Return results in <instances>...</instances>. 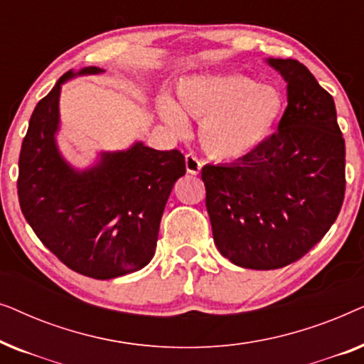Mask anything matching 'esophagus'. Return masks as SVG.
<instances>
[{
    "instance_id": "34e87169",
    "label": "esophagus",
    "mask_w": 364,
    "mask_h": 364,
    "mask_svg": "<svg viewBox=\"0 0 364 364\" xmlns=\"http://www.w3.org/2000/svg\"><path fill=\"white\" fill-rule=\"evenodd\" d=\"M186 167H187L188 173H192V176H197V173L200 172L202 164L196 156H193V154H187V156H186Z\"/></svg>"
}]
</instances>
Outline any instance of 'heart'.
Wrapping results in <instances>:
<instances>
[{"label": "heart", "mask_w": 364, "mask_h": 364, "mask_svg": "<svg viewBox=\"0 0 364 364\" xmlns=\"http://www.w3.org/2000/svg\"><path fill=\"white\" fill-rule=\"evenodd\" d=\"M177 97L178 106L167 97L159 102L164 122L178 134L187 131L186 116L200 122L203 152L218 162H235L258 151L285 109L280 89L240 74L188 77L178 84Z\"/></svg>", "instance_id": "heart-1"}]
</instances>
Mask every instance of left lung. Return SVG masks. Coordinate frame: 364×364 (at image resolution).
Masks as SVG:
<instances>
[{"label": "left lung", "instance_id": "1", "mask_svg": "<svg viewBox=\"0 0 364 364\" xmlns=\"http://www.w3.org/2000/svg\"><path fill=\"white\" fill-rule=\"evenodd\" d=\"M287 82L278 131L233 164L202 168L213 242L252 270L290 265L335 223L345 197V139L335 101L306 66L268 58Z\"/></svg>", "mask_w": 364, "mask_h": 364}]
</instances>
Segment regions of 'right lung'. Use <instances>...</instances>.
Listing matches in <instances>:
<instances>
[{"label":"right lung","mask_w":364,"mask_h":364,"mask_svg":"<svg viewBox=\"0 0 364 364\" xmlns=\"http://www.w3.org/2000/svg\"><path fill=\"white\" fill-rule=\"evenodd\" d=\"M87 66L68 71L34 107L19 154L18 197L39 240L71 270L96 280L137 272L156 253L159 227L173 183L186 176L177 149L134 142L102 151L86 168L58 147L61 87L77 76L102 74Z\"/></svg>","instance_id":"add662e5"}]
</instances>
